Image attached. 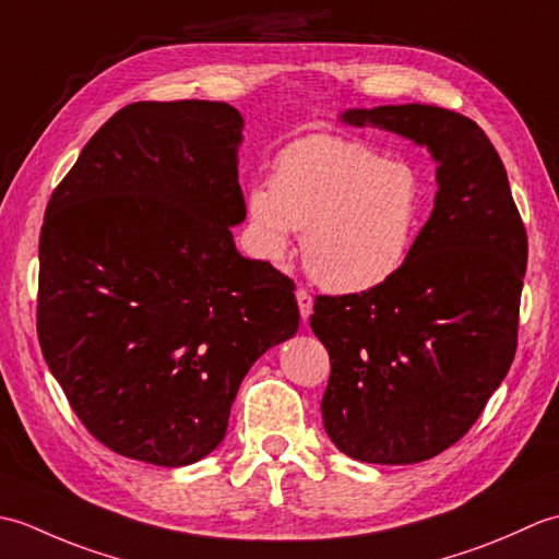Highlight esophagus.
<instances>
[{
	"mask_svg": "<svg viewBox=\"0 0 559 559\" xmlns=\"http://www.w3.org/2000/svg\"><path fill=\"white\" fill-rule=\"evenodd\" d=\"M295 298H298V307H300V317L305 319H310V314H312V305H314V300H312V295L307 293L305 288H298V293H295Z\"/></svg>",
	"mask_w": 559,
	"mask_h": 559,
	"instance_id": "34e87169",
	"label": "esophagus"
}]
</instances>
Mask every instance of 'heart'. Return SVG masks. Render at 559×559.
I'll list each match as a JSON object with an SVG mask.
<instances>
[{
    "label": "heart",
    "mask_w": 559,
    "mask_h": 559,
    "mask_svg": "<svg viewBox=\"0 0 559 559\" xmlns=\"http://www.w3.org/2000/svg\"><path fill=\"white\" fill-rule=\"evenodd\" d=\"M254 245L286 257L305 233L302 261L319 286L355 295L384 286L406 264L425 225V180L406 160L360 139L314 134L273 165L271 185L247 197Z\"/></svg>",
    "instance_id": "obj_1"
}]
</instances>
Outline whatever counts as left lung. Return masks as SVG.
I'll use <instances>...</instances> for the list:
<instances>
[{
  "mask_svg": "<svg viewBox=\"0 0 559 559\" xmlns=\"http://www.w3.org/2000/svg\"><path fill=\"white\" fill-rule=\"evenodd\" d=\"M341 120L425 146L437 197L394 278L314 300L310 326L331 360L324 430L355 461L418 463L459 442L509 372L526 228L500 156L468 117L408 103Z\"/></svg>",
  "mask_w": 559,
  "mask_h": 559,
  "instance_id": "left-lung-1",
  "label": "left lung"
}]
</instances>
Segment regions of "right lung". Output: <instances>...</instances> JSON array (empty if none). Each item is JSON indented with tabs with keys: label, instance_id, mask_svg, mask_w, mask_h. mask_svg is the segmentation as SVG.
I'll use <instances>...</instances> for the list:
<instances>
[{
	"label": "right lung",
	"instance_id": "1",
	"mask_svg": "<svg viewBox=\"0 0 559 559\" xmlns=\"http://www.w3.org/2000/svg\"><path fill=\"white\" fill-rule=\"evenodd\" d=\"M245 120L132 103L83 146L40 230L38 338L86 430L153 466L216 449L245 374L300 324L293 281L237 252Z\"/></svg>",
	"mask_w": 559,
	"mask_h": 559
}]
</instances>
